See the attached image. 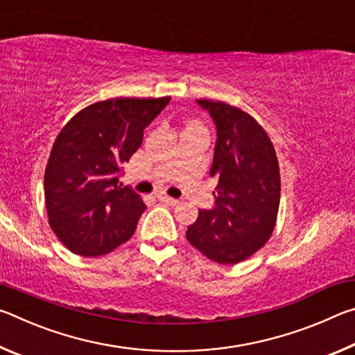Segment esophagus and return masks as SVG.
<instances>
[{"label":"esophagus","instance_id":"esophagus-1","mask_svg":"<svg viewBox=\"0 0 355 355\" xmlns=\"http://www.w3.org/2000/svg\"><path fill=\"white\" fill-rule=\"evenodd\" d=\"M158 200L164 202V203H169V205H172V207L178 205V200H177V199H172V197L166 196V194H159V196H158Z\"/></svg>","mask_w":355,"mask_h":355}]
</instances>
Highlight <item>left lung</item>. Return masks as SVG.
<instances>
[{"mask_svg": "<svg viewBox=\"0 0 355 355\" xmlns=\"http://www.w3.org/2000/svg\"><path fill=\"white\" fill-rule=\"evenodd\" d=\"M218 131L209 175L218 178L214 207L200 209L186 238L219 264H236L272 235L280 203V173L266 131L250 114L224 101L197 100Z\"/></svg>", "mask_w": 355, "mask_h": 355, "instance_id": "obj_1", "label": "left lung"}]
</instances>
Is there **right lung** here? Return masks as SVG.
<instances>
[{
    "instance_id": "add662e5",
    "label": "right lung",
    "mask_w": 355,
    "mask_h": 355,
    "mask_svg": "<svg viewBox=\"0 0 355 355\" xmlns=\"http://www.w3.org/2000/svg\"><path fill=\"white\" fill-rule=\"evenodd\" d=\"M169 101H97L58 135L45 169V203L50 227L70 252L100 257L133 236L146 205L119 177L141 147L144 130Z\"/></svg>"
}]
</instances>
